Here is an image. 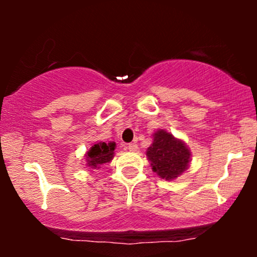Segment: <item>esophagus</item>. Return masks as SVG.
<instances>
[{"mask_svg": "<svg viewBox=\"0 0 257 257\" xmlns=\"http://www.w3.org/2000/svg\"><path fill=\"white\" fill-rule=\"evenodd\" d=\"M126 149L129 150V151H132V152H135V151H138V145L137 144H128V146H126Z\"/></svg>", "mask_w": 257, "mask_h": 257, "instance_id": "1", "label": "esophagus"}]
</instances>
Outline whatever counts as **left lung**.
Returning a JSON list of instances; mask_svg holds the SVG:
<instances>
[{
	"label": "left lung",
	"mask_w": 257,
	"mask_h": 257,
	"mask_svg": "<svg viewBox=\"0 0 257 257\" xmlns=\"http://www.w3.org/2000/svg\"><path fill=\"white\" fill-rule=\"evenodd\" d=\"M152 170L166 180H174L187 169L191 152L184 141L175 139L170 133L159 129L153 134L151 146L146 151Z\"/></svg>",
	"instance_id": "8db88e82"
}]
</instances>
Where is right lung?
I'll list each match as a JSON object with an SVG mask.
<instances>
[{"label": "right lung", "instance_id": "right-lung-1", "mask_svg": "<svg viewBox=\"0 0 257 257\" xmlns=\"http://www.w3.org/2000/svg\"><path fill=\"white\" fill-rule=\"evenodd\" d=\"M114 143H98L90 147V150L85 153V159H87V166L96 169L100 168L102 164L108 163L112 161L114 155Z\"/></svg>", "mask_w": 257, "mask_h": 257}]
</instances>
